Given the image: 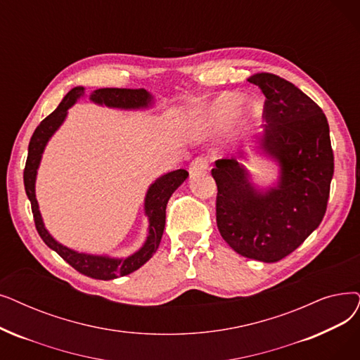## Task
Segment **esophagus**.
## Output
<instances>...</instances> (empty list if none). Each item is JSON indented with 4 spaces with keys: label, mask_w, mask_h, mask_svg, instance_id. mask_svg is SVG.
<instances>
[{
    "label": "esophagus",
    "mask_w": 360,
    "mask_h": 360,
    "mask_svg": "<svg viewBox=\"0 0 360 360\" xmlns=\"http://www.w3.org/2000/svg\"><path fill=\"white\" fill-rule=\"evenodd\" d=\"M207 169H209V160L206 158H202V155H200V158H195L191 162L190 174L197 175V174H201V172H206Z\"/></svg>",
    "instance_id": "1"
}]
</instances>
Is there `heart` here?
I'll return each mask as SVG.
<instances>
[{
  "instance_id": "heart-1",
  "label": "heart",
  "mask_w": 360,
  "mask_h": 360,
  "mask_svg": "<svg viewBox=\"0 0 360 360\" xmlns=\"http://www.w3.org/2000/svg\"><path fill=\"white\" fill-rule=\"evenodd\" d=\"M243 107L241 108L240 105ZM240 111V131H247L262 116V104L256 98L245 100L243 104V96L237 92H225L219 96L207 108L205 122L212 128L221 129L228 127Z\"/></svg>"
}]
</instances>
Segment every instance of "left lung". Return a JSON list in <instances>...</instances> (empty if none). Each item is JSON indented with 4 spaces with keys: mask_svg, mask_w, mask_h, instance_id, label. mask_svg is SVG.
<instances>
[{
    "mask_svg": "<svg viewBox=\"0 0 360 360\" xmlns=\"http://www.w3.org/2000/svg\"><path fill=\"white\" fill-rule=\"evenodd\" d=\"M266 97L260 150L281 167L278 185L256 190L244 158L214 162L216 222L222 238L244 257L278 262L322 222L334 175L330 127L322 108L291 82L272 73L247 79Z\"/></svg>",
    "mask_w": 360,
    "mask_h": 360,
    "instance_id": "left-lung-1",
    "label": "left lung"
}]
</instances>
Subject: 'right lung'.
<instances>
[{
  "label": "right lung",
  "instance_id": "right-lung-1",
  "mask_svg": "<svg viewBox=\"0 0 360 360\" xmlns=\"http://www.w3.org/2000/svg\"><path fill=\"white\" fill-rule=\"evenodd\" d=\"M84 94H85L84 86H76L70 89L66 94L63 101L58 104L56 110L38 124L29 143L27 159H26V166L23 172V181H25L26 195L30 201V206H32L35 226L42 241L51 250H54L60 257H63L77 272H81L82 275H86L94 279L108 281V279H115L117 276L129 275L131 272L139 269L155 253V250L159 248L163 231H165L167 201L170 195L175 193L178 186L186 179V176H188V172L185 169L169 172V174L160 176L154 184H151L146 195V202H144L146 214L148 216V222H150L148 236L144 245L132 256H128L124 259H112L108 256H92L86 253H77L75 250H70L66 245L57 243L50 236V232L45 229L41 213H39L38 201L35 197L37 170L39 167L42 153L46 143H49V139L60 128V124L65 122L69 108L76 103L77 98L82 97ZM89 100L100 105L104 104L107 107L127 108V110H129V108L148 107L153 101V97L143 88L139 89L100 88L91 94Z\"/></svg>",
  "mask_w": 360,
  "mask_h": 360
}]
</instances>
